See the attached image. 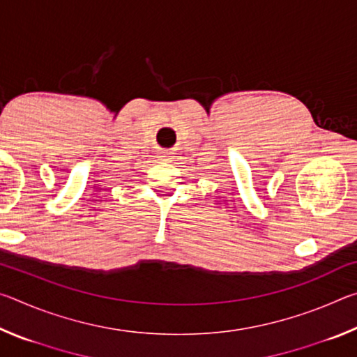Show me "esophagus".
<instances>
[{
  "label": "esophagus",
  "mask_w": 357,
  "mask_h": 357,
  "mask_svg": "<svg viewBox=\"0 0 357 357\" xmlns=\"http://www.w3.org/2000/svg\"><path fill=\"white\" fill-rule=\"evenodd\" d=\"M165 155H167V154H164V157H165Z\"/></svg>",
  "instance_id": "1"
}]
</instances>
